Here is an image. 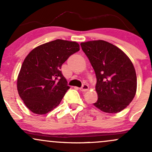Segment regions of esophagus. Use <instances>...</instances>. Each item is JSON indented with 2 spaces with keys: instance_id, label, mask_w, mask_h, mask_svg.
I'll return each instance as SVG.
<instances>
[{
  "instance_id": "esophagus-1",
  "label": "esophagus",
  "mask_w": 152,
  "mask_h": 152,
  "mask_svg": "<svg viewBox=\"0 0 152 152\" xmlns=\"http://www.w3.org/2000/svg\"><path fill=\"white\" fill-rule=\"evenodd\" d=\"M88 88H89V86H88V85L83 84V86H81V88H80V90H81V91H86L88 90Z\"/></svg>"
}]
</instances>
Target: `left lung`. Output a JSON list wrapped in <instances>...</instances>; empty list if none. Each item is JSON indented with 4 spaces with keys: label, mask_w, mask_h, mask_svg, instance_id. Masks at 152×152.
<instances>
[{
    "label": "left lung",
    "mask_w": 152,
    "mask_h": 152,
    "mask_svg": "<svg viewBox=\"0 0 152 152\" xmlns=\"http://www.w3.org/2000/svg\"><path fill=\"white\" fill-rule=\"evenodd\" d=\"M96 76L98 100L94 105L115 114L124 109L135 96L137 80L130 58L114 45L103 40L81 43Z\"/></svg>",
    "instance_id": "left-lung-1"
}]
</instances>
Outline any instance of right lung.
I'll list each match as a JSON object with an SVG mask.
<instances>
[{
	"label": "right lung",
	"mask_w": 152,
	"mask_h": 152,
	"mask_svg": "<svg viewBox=\"0 0 152 152\" xmlns=\"http://www.w3.org/2000/svg\"><path fill=\"white\" fill-rule=\"evenodd\" d=\"M79 50L77 42L56 39L36 47L28 54L17 78V89L31 111L46 114L59 105L70 88L61 66Z\"/></svg>",
	"instance_id": "obj_1"
}]
</instances>
